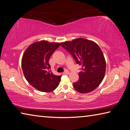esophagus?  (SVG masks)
Masks as SVG:
<instances>
[{"mask_svg":"<svg viewBox=\"0 0 130 130\" xmlns=\"http://www.w3.org/2000/svg\"><path fill=\"white\" fill-rule=\"evenodd\" d=\"M69 71H67V70H66V71L64 72H63V74H64V75H67V74H69Z\"/></svg>","mask_w":130,"mask_h":130,"instance_id":"1","label":"esophagus"}]
</instances>
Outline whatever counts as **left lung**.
<instances>
[{"label": "left lung", "mask_w": 130, "mask_h": 130, "mask_svg": "<svg viewBox=\"0 0 130 130\" xmlns=\"http://www.w3.org/2000/svg\"><path fill=\"white\" fill-rule=\"evenodd\" d=\"M61 44L82 66L79 80L73 84L75 89L82 94L92 91L101 83L106 72V60L101 48L95 42L84 38Z\"/></svg>", "instance_id": "8db88e82"}]
</instances>
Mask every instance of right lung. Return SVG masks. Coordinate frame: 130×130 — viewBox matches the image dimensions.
I'll return each instance as SVG.
<instances>
[{"label": "right lung", "mask_w": 130, "mask_h": 130, "mask_svg": "<svg viewBox=\"0 0 130 130\" xmlns=\"http://www.w3.org/2000/svg\"><path fill=\"white\" fill-rule=\"evenodd\" d=\"M60 44L40 40L29 45L23 55L22 67L25 78L33 87L41 92H51L60 83L61 76L52 73L48 61Z\"/></svg>", "instance_id": "add662e5"}]
</instances>
